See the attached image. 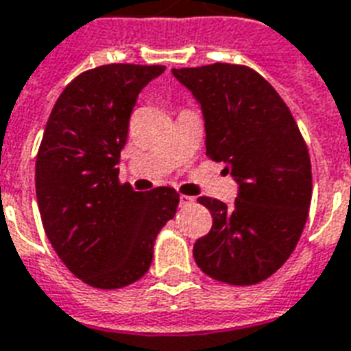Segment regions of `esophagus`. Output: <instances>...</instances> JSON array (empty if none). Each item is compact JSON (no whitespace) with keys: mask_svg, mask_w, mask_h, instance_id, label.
<instances>
[{"mask_svg":"<svg viewBox=\"0 0 351 351\" xmlns=\"http://www.w3.org/2000/svg\"><path fill=\"white\" fill-rule=\"evenodd\" d=\"M193 204H194L193 196H186V194H181V196H179V206L181 207L193 206Z\"/></svg>","mask_w":351,"mask_h":351,"instance_id":"34e87169","label":"esophagus"}]
</instances>
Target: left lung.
I'll use <instances>...</instances> for the list:
<instances>
[{
  "instance_id": "1",
  "label": "left lung",
  "mask_w": 351,
  "mask_h": 351,
  "mask_svg": "<svg viewBox=\"0 0 351 351\" xmlns=\"http://www.w3.org/2000/svg\"><path fill=\"white\" fill-rule=\"evenodd\" d=\"M198 101L207 157L237 181L232 207L200 196L211 232L194 260L215 280L249 286L271 277L295 249L312 198L308 149L290 108L269 82L245 65L172 69Z\"/></svg>"
}]
</instances>
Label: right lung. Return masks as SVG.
Segmentation results:
<instances>
[{
	"mask_svg": "<svg viewBox=\"0 0 351 351\" xmlns=\"http://www.w3.org/2000/svg\"><path fill=\"white\" fill-rule=\"evenodd\" d=\"M165 69L112 63L86 71L46 123L35 165L43 226L61 262L93 288L116 290L144 277L155 237L178 209L170 186L136 193L117 178L138 93Z\"/></svg>",
	"mask_w": 351,
	"mask_h": 351,
	"instance_id": "obj_1",
	"label": "right lung"
}]
</instances>
